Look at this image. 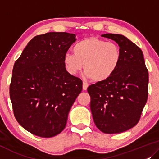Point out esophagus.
<instances>
[{"instance_id":"1","label":"esophagus","mask_w":159,"mask_h":159,"mask_svg":"<svg viewBox=\"0 0 159 159\" xmlns=\"http://www.w3.org/2000/svg\"><path fill=\"white\" fill-rule=\"evenodd\" d=\"M88 86H89V84H87V83L86 82L83 83V89H84V90H86L87 88H88Z\"/></svg>"}]
</instances>
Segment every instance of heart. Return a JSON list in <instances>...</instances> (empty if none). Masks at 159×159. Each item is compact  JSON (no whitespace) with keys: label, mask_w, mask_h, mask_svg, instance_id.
Listing matches in <instances>:
<instances>
[{"label":"heart","mask_w":159,"mask_h":159,"mask_svg":"<svg viewBox=\"0 0 159 159\" xmlns=\"http://www.w3.org/2000/svg\"><path fill=\"white\" fill-rule=\"evenodd\" d=\"M73 53L67 52L63 57L67 72L75 75L84 66L86 75L94 81L109 79L119 68L122 50L117 43L97 37L79 41L73 48Z\"/></svg>","instance_id":"obj_1"}]
</instances>
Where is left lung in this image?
Masks as SVG:
<instances>
[{
  "label": "left lung",
  "mask_w": 159,
  "mask_h": 159,
  "mask_svg": "<svg viewBox=\"0 0 159 159\" xmlns=\"http://www.w3.org/2000/svg\"><path fill=\"white\" fill-rule=\"evenodd\" d=\"M122 50L116 72L104 81L87 89L96 126L107 134L128 130L139 122L148 96V71L140 48L125 36L105 34Z\"/></svg>",
  "instance_id": "8db88e82"
}]
</instances>
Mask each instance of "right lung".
Masks as SVG:
<instances>
[{"mask_svg": "<svg viewBox=\"0 0 159 159\" xmlns=\"http://www.w3.org/2000/svg\"><path fill=\"white\" fill-rule=\"evenodd\" d=\"M75 35L48 32L29 42L13 68L9 93L16 120L33 135L51 138L66 127L82 80L64 67Z\"/></svg>", "mask_w": 159, "mask_h": 159, "instance_id": "add662e5", "label": "right lung"}]
</instances>
